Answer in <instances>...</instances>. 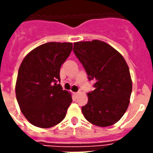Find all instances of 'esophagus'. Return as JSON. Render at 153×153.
I'll list each match as a JSON object with an SVG mask.
<instances>
[{
    "label": "esophagus",
    "mask_w": 153,
    "mask_h": 153,
    "mask_svg": "<svg viewBox=\"0 0 153 153\" xmlns=\"http://www.w3.org/2000/svg\"><path fill=\"white\" fill-rule=\"evenodd\" d=\"M74 96H75V97H77V96L79 94V92H76V93H74Z\"/></svg>",
    "instance_id": "34e87169"
}]
</instances>
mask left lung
Instances as JSON below:
<instances>
[{"mask_svg": "<svg viewBox=\"0 0 153 153\" xmlns=\"http://www.w3.org/2000/svg\"><path fill=\"white\" fill-rule=\"evenodd\" d=\"M74 53L89 80H95L94 90L87 93L88 102L82 107L85 118L100 127L120 120L129 104L132 79L123 56L100 40L74 43Z\"/></svg>", "mask_w": 153, "mask_h": 153, "instance_id": "obj_1", "label": "left lung"}]
</instances>
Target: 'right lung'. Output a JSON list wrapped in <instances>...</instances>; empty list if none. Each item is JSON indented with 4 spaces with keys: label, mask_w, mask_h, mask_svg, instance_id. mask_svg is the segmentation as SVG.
Masks as SVG:
<instances>
[{
    "label": "right lung",
    "mask_w": 153,
    "mask_h": 153,
    "mask_svg": "<svg viewBox=\"0 0 153 153\" xmlns=\"http://www.w3.org/2000/svg\"><path fill=\"white\" fill-rule=\"evenodd\" d=\"M72 48V43L42 44L28 53L20 64L16 96L22 114L33 126L50 128L66 116L71 94L57 82H60V67Z\"/></svg>",
    "instance_id": "obj_1"
}]
</instances>
